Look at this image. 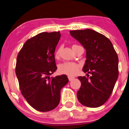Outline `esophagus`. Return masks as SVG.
I'll return each mask as SVG.
<instances>
[{
    "label": "esophagus",
    "instance_id": "1",
    "mask_svg": "<svg viewBox=\"0 0 129 129\" xmlns=\"http://www.w3.org/2000/svg\"><path fill=\"white\" fill-rule=\"evenodd\" d=\"M68 78H69V81H72V80H73V79H74V78H75V77L71 76H68Z\"/></svg>",
    "mask_w": 129,
    "mask_h": 129
}]
</instances>
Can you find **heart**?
<instances>
[{"label":"heart","mask_w":129,"mask_h":129,"mask_svg":"<svg viewBox=\"0 0 129 129\" xmlns=\"http://www.w3.org/2000/svg\"><path fill=\"white\" fill-rule=\"evenodd\" d=\"M75 46L77 45H74L72 47H75ZM60 53V48H57L55 53H54L56 58H58L59 57ZM79 66L76 63L67 62L62 63L59 66L58 71L60 74H63V75H69V76H73L78 73V71H79Z\"/></svg>","instance_id":"heart-1"}]
</instances>
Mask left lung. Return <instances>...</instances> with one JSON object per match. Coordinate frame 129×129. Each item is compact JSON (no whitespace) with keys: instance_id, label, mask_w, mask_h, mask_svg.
Returning <instances> with one entry per match:
<instances>
[{"instance_id":"1","label":"left lung","mask_w":129,"mask_h":129,"mask_svg":"<svg viewBox=\"0 0 129 129\" xmlns=\"http://www.w3.org/2000/svg\"><path fill=\"white\" fill-rule=\"evenodd\" d=\"M70 33L86 50L82 71L91 75L90 78L78 77L81 86L77 97L84 106L98 107L109 98L118 79V55L111 41L100 33L87 29Z\"/></svg>"}]
</instances>
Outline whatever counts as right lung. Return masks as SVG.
Returning <instances> with one entry per match:
<instances>
[{"instance_id":"1","label":"right lung","mask_w":129,"mask_h":129,"mask_svg":"<svg viewBox=\"0 0 129 129\" xmlns=\"http://www.w3.org/2000/svg\"><path fill=\"white\" fill-rule=\"evenodd\" d=\"M60 31L43 32L26 41L17 57L16 74L22 95L39 112L57 107L60 90L69 82L66 75L50 78L57 70L54 51Z\"/></svg>"}]
</instances>
